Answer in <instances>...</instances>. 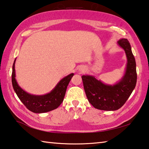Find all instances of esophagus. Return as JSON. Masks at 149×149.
I'll list each match as a JSON object with an SVG mask.
<instances>
[{
    "label": "esophagus",
    "mask_w": 149,
    "mask_h": 149,
    "mask_svg": "<svg viewBox=\"0 0 149 149\" xmlns=\"http://www.w3.org/2000/svg\"><path fill=\"white\" fill-rule=\"evenodd\" d=\"M80 71H81V72H84V69H80Z\"/></svg>",
    "instance_id": "esophagus-1"
}]
</instances>
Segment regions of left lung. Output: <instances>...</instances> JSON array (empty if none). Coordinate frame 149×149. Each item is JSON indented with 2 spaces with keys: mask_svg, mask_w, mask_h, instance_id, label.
<instances>
[{
  "mask_svg": "<svg viewBox=\"0 0 149 149\" xmlns=\"http://www.w3.org/2000/svg\"><path fill=\"white\" fill-rule=\"evenodd\" d=\"M117 43L124 49L127 57L126 70L119 82L113 85L105 84L92 75L82 76L88 101L100 110H118L126 103L136 85V63L129 41L122 38Z\"/></svg>",
  "mask_w": 149,
  "mask_h": 149,
  "instance_id": "8db88e82",
  "label": "left lung"
}]
</instances>
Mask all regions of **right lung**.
<instances>
[{"instance_id":"obj_1","label":"right lung","mask_w":149,"mask_h":149,"mask_svg":"<svg viewBox=\"0 0 149 149\" xmlns=\"http://www.w3.org/2000/svg\"><path fill=\"white\" fill-rule=\"evenodd\" d=\"M15 60L16 59H15L12 66V86L23 105L29 110L35 113H46L58 107L63 101L67 86L74 75V73H71L62 79L49 93L41 95H33L26 92L17 84L15 79Z\"/></svg>"}]
</instances>
